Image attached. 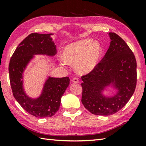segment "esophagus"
Returning <instances> with one entry per match:
<instances>
[{"mask_svg": "<svg viewBox=\"0 0 146 146\" xmlns=\"http://www.w3.org/2000/svg\"><path fill=\"white\" fill-rule=\"evenodd\" d=\"M71 81H72V82H74V83H78V82H79L78 78H76V77H74V78H73V79H72V80H71Z\"/></svg>", "mask_w": 146, "mask_h": 146, "instance_id": "obj_1", "label": "esophagus"}]
</instances>
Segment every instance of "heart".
<instances>
[{
	"label": "heart",
	"mask_w": 146,
	"mask_h": 146,
	"mask_svg": "<svg viewBox=\"0 0 146 146\" xmlns=\"http://www.w3.org/2000/svg\"><path fill=\"white\" fill-rule=\"evenodd\" d=\"M102 54L101 46L97 41L82 40L71 43L64 48V60L70 64H75L76 70L80 74H86L97 66Z\"/></svg>",
	"instance_id": "obj_1"
}]
</instances>
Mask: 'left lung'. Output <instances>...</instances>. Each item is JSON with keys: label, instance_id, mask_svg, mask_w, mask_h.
<instances>
[{"label": "left lung", "instance_id": "left-lung-1", "mask_svg": "<svg viewBox=\"0 0 146 146\" xmlns=\"http://www.w3.org/2000/svg\"><path fill=\"white\" fill-rule=\"evenodd\" d=\"M110 48L95 68L82 76V103L93 115H111L129 100L137 86V61L131 49L115 33H109ZM111 83L118 90L113 97L106 98L102 91Z\"/></svg>", "mask_w": 146, "mask_h": 146}]
</instances>
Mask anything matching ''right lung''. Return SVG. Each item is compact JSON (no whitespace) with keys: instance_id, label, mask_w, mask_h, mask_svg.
I'll return each instance as SVG.
<instances>
[{"instance_id":"right-lung-1","label":"right lung","mask_w":146,"mask_h":146,"mask_svg":"<svg viewBox=\"0 0 146 146\" xmlns=\"http://www.w3.org/2000/svg\"><path fill=\"white\" fill-rule=\"evenodd\" d=\"M51 35L36 33L29 35L17 46L9 64V80L15 98L24 110L38 118L52 117L58 111L61 97L70 84L68 76L49 77L38 98L33 99L24 93L23 71L33 55L53 56L56 53V46L50 37Z\"/></svg>"}]
</instances>
